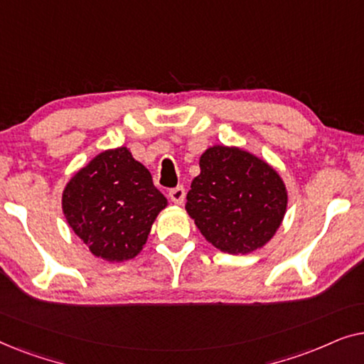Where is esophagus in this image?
<instances>
[{"label":"esophagus","mask_w":364,"mask_h":364,"mask_svg":"<svg viewBox=\"0 0 364 364\" xmlns=\"http://www.w3.org/2000/svg\"><path fill=\"white\" fill-rule=\"evenodd\" d=\"M168 197H171V200L173 203H182L183 198H186V188L182 186H177L168 191Z\"/></svg>","instance_id":"esophagus-1"}]
</instances>
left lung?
<instances>
[{
	"label": "left lung",
	"mask_w": 364,
	"mask_h": 364,
	"mask_svg": "<svg viewBox=\"0 0 364 364\" xmlns=\"http://www.w3.org/2000/svg\"><path fill=\"white\" fill-rule=\"evenodd\" d=\"M186 208L213 247L250 253L280 227L287 188L267 162L242 149L215 146L202 154Z\"/></svg>",
	"instance_id": "obj_1"
}]
</instances>
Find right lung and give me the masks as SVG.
I'll return each mask as SVG.
<instances>
[{"instance_id": "1", "label": "right lung", "mask_w": 364, "mask_h": 364, "mask_svg": "<svg viewBox=\"0 0 364 364\" xmlns=\"http://www.w3.org/2000/svg\"><path fill=\"white\" fill-rule=\"evenodd\" d=\"M166 205L151 172L126 147L94 157L63 193L69 227L94 255L107 262L136 257Z\"/></svg>"}]
</instances>
